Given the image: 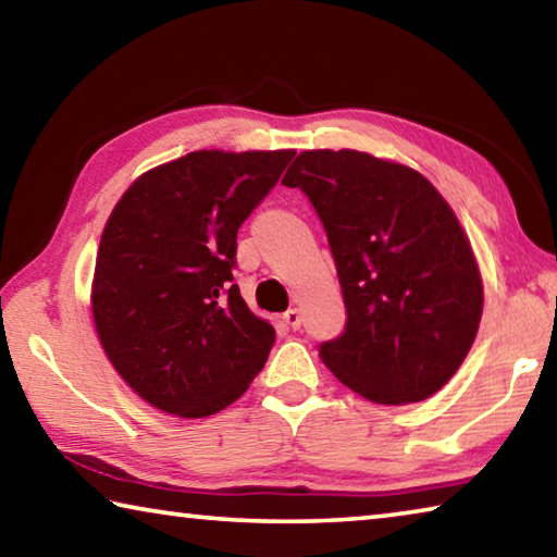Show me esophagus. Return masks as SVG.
Masks as SVG:
<instances>
[{"label":"esophagus","mask_w":557,"mask_h":557,"mask_svg":"<svg viewBox=\"0 0 557 557\" xmlns=\"http://www.w3.org/2000/svg\"><path fill=\"white\" fill-rule=\"evenodd\" d=\"M282 322H285L289 329H299L301 326V312L297 307H292V309H287L285 314H282Z\"/></svg>","instance_id":"esophagus-1"}]
</instances>
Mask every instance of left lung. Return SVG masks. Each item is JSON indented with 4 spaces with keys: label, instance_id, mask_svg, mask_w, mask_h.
<instances>
[{
    "label": "left lung",
    "instance_id": "obj_1",
    "mask_svg": "<svg viewBox=\"0 0 557 557\" xmlns=\"http://www.w3.org/2000/svg\"><path fill=\"white\" fill-rule=\"evenodd\" d=\"M324 223L344 334L319 346L338 381L381 405L435 395L465 361L484 289L455 211L425 176L356 149L301 152L282 178Z\"/></svg>",
    "mask_w": 557,
    "mask_h": 557
}]
</instances>
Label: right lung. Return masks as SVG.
<instances>
[{
    "instance_id": "1",
    "label": "right lung",
    "mask_w": 557,
    "mask_h": 557,
    "mask_svg": "<svg viewBox=\"0 0 557 557\" xmlns=\"http://www.w3.org/2000/svg\"><path fill=\"white\" fill-rule=\"evenodd\" d=\"M292 157L201 149L139 176L112 209L92 319L110 363L154 408L209 418L265 366L275 329L233 285L235 238Z\"/></svg>"
}]
</instances>
